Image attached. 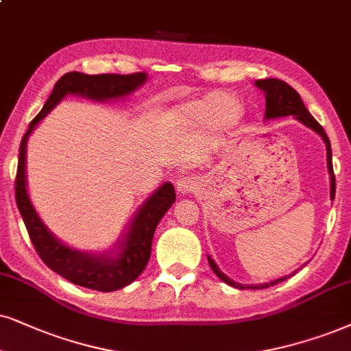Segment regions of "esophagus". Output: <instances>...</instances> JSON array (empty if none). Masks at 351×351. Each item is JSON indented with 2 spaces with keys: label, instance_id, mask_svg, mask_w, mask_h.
I'll return each mask as SVG.
<instances>
[{
  "label": "esophagus",
  "instance_id": "1",
  "mask_svg": "<svg viewBox=\"0 0 351 351\" xmlns=\"http://www.w3.org/2000/svg\"><path fill=\"white\" fill-rule=\"evenodd\" d=\"M197 188V183L196 180L191 178V176H181V178L176 181V191H178V194H189L193 193L194 189Z\"/></svg>",
  "mask_w": 351,
  "mask_h": 351
}]
</instances>
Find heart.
<instances>
[{
    "instance_id": "b5f03b06",
    "label": "heart",
    "mask_w": 351,
    "mask_h": 351,
    "mask_svg": "<svg viewBox=\"0 0 351 351\" xmlns=\"http://www.w3.org/2000/svg\"><path fill=\"white\" fill-rule=\"evenodd\" d=\"M241 106L233 97L215 94L194 100L184 106V117L193 123H212L215 126H230L237 121Z\"/></svg>"
}]
</instances>
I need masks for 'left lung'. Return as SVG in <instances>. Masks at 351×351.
<instances>
[{"instance_id":"obj_1","label":"left lung","mask_w":351,"mask_h":351,"mask_svg":"<svg viewBox=\"0 0 351 351\" xmlns=\"http://www.w3.org/2000/svg\"><path fill=\"white\" fill-rule=\"evenodd\" d=\"M256 86L264 90L265 94V118H278V117H288V114H293L296 119H300L301 123L306 124L308 128H311L317 132L319 136H322L324 143H326L327 147V167H329V173H330V199L334 201L335 197V175H334V167H332V149H330V141L327 137L324 128L319 124L311 113L308 112L303 100L298 92L295 90L293 87L288 86L287 82L280 81V79H261V81H256ZM208 264H210V269L214 270V274L220 280H223L228 285H232L234 288H267L269 285H275V283L287 280V277L278 278V280L270 282V283H263V285H241V283L233 282L232 278H228L221 270L217 267V264L214 263L210 256H207Z\"/></svg>"}]
</instances>
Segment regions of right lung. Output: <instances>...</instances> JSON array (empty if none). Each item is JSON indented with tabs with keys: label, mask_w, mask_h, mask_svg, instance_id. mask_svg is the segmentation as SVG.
Wrapping results in <instances>:
<instances>
[{
	"label": "right lung",
	"mask_w": 351,
	"mask_h": 351,
	"mask_svg": "<svg viewBox=\"0 0 351 351\" xmlns=\"http://www.w3.org/2000/svg\"><path fill=\"white\" fill-rule=\"evenodd\" d=\"M147 79L145 73L132 74H88L66 73L55 84L53 92L43 105L42 112L30 121L27 132L21 141L19 162L16 173V202L22 220L27 228L30 241L42 257V261L53 272L60 274L66 280L76 285L90 288L97 291H114L134 282L147 265L152 251V239L158 221L175 202L176 194L171 183H165L150 196L136 219L132 220L130 233L121 243V252L112 259L108 254L94 256L88 252L71 250L48 232L43 221L38 219L37 212L30 204L27 189H25V145L27 137L38 121L50 113L53 106L68 94H77L94 100L117 99L131 94L137 87L143 86Z\"/></svg>",
	"instance_id": "obj_1"
}]
</instances>
